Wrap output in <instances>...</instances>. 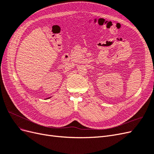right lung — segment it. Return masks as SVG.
Listing matches in <instances>:
<instances>
[{"mask_svg":"<svg viewBox=\"0 0 154 154\" xmlns=\"http://www.w3.org/2000/svg\"><path fill=\"white\" fill-rule=\"evenodd\" d=\"M50 97H48V99H49V98H50Z\"/></svg>","mask_w":154,"mask_h":154,"instance_id":"right-lung-1","label":"right lung"}]
</instances>
